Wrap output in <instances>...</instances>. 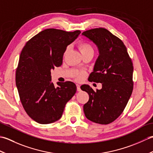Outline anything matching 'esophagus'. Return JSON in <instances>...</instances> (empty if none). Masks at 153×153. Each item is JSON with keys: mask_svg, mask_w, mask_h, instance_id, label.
I'll return each mask as SVG.
<instances>
[{"mask_svg": "<svg viewBox=\"0 0 153 153\" xmlns=\"http://www.w3.org/2000/svg\"><path fill=\"white\" fill-rule=\"evenodd\" d=\"M76 86H77V91H81V89H80V85H78V84H77Z\"/></svg>", "mask_w": 153, "mask_h": 153, "instance_id": "34e87169", "label": "esophagus"}]
</instances>
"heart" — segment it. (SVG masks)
<instances>
[{
    "instance_id": "b5f03b06",
    "label": "heart",
    "mask_w": 153,
    "mask_h": 153,
    "mask_svg": "<svg viewBox=\"0 0 153 153\" xmlns=\"http://www.w3.org/2000/svg\"><path fill=\"white\" fill-rule=\"evenodd\" d=\"M78 47H79V49L82 54L84 53H86V52H90V51L93 52V49L91 45L89 43H87V42H86V41H80L79 43V45H78ZM83 76V74L80 72L77 75L76 78H77V79L79 80L82 78Z\"/></svg>"
}]
</instances>
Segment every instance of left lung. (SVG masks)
I'll list each match as a JSON object with an SVG mask.
<instances>
[{"label":"left lung","mask_w":153,"mask_h":153,"mask_svg":"<svg viewBox=\"0 0 153 153\" xmlns=\"http://www.w3.org/2000/svg\"><path fill=\"white\" fill-rule=\"evenodd\" d=\"M82 35L93 41L99 52L89 82L102 83V89L96 91L88 85L81 87L89 96L83 111L91 122L108 124L123 112L131 95L132 61L122 41L106 29H91Z\"/></svg>","instance_id":"1"}]
</instances>
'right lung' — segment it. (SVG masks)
<instances>
[{
	"label": "right lung",
	"mask_w": 153,
	"mask_h": 153,
	"mask_svg": "<svg viewBox=\"0 0 153 153\" xmlns=\"http://www.w3.org/2000/svg\"><path fill=\"white\" fill-rule=\"evenodd\" d=\"M81 31L47 29L29 40L21 52L16 71V84L22 106L34 121L47 124L59 120L67 102L76 92L71 82H51L54 67L62 64L68 45Z\"/></svg>",
	"instance_id": "right-lung-1"
}]
</instances>
